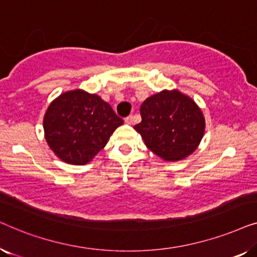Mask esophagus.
<instances>
[{
  "mask_svg": "<svg viewBox=\"0 0 257 257\" xmlns=\"http://www.w3.org/2000/svg\"><path fill=\"white\" fill-rule=\"evenodd\" d=\"M125 122L127 125H132L133 124V117L132 115H128V117L125 118Z\"/></svg>",
  "mask_w": 257,
  "mask_h": 257,
  "instance_id": "obj_1",
  "label": "esophagus"
}]
</instances>
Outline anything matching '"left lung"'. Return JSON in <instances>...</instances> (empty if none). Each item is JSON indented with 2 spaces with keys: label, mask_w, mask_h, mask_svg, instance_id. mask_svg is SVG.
Listing matches in <instances>:
<instances>
[{
  "label": "left lung",
  "mask_w": 257,
  "mask_h": 257,
  "mask_svg": "<svg viewBox=\"0 0 257 257\" xmlns=\"http://www.w3.org/2000/svg\"><path fill=\"white\" fill-rule=\"evenodd\" d=\"M142 122L135 126L147 149L161 159L178 161L199 146L205 133V117L192 98L179 90H163L140 106Z\"/></svg>",
  "instance_id": "1"
}]
</instances>
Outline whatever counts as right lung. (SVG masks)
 Wrapping results in <instances>:
<instances>
[{
	"mask_svg": "<svg viewBox=\"0 0 257 257\" xmlns=\"http://www.w3.org/2000/svg\"><path fill=\"white\" fill-rule=\"evenodd\" d=\"M124 120L99 96L83 90L66 91L49 105L43 119L48 145L59 159L85 165L104 149Z\"/></svg>",
	"mask_w": 257,
	"mask_h": 257,
	"instance_id": "add662e5",
	"label": "right lung"
}]
</instances>
